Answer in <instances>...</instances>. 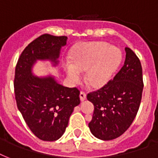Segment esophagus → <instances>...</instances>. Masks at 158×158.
Here are the masks:
<instances>
[{
  "mask_svg": "<svg viewBox=\"0 0 158 158\" xmlns=\"http://www.w3.org/2000/svg\"><path fill=\"white\" fill-rule=\"evenodd\" d=\"M79 98H80L81 102L84 101V100L86 99V94H85L84 92H80V94H79Z\"/></svg>",
  "mask_w": 158,
  "mask_h": 158,
  "instance_id": "obj_1",
  "label": "esophagus"
}]
</instances>
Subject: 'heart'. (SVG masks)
I'll use <instances>...</instances> for the list:
<instances>
[{
  "mask_svg": "<svg viewBox=\"0 0 158 158\" xmlns=\"http://www.w3.org/2000/svg\"><path fill=\"white\" fill-rule=\"evenodd\" d=\"M123 55L116 47L106 43L94 42L81 45L72 54L71 63L64 64L68 79L76 83L85 71L84 80L94 89L107 84L121 64Z\"/></svg>",
  "mask_w": 158,
  "mask_h": 158,
  "instance_id": "heart-1",
  "label": "heart"
}]
</instances>
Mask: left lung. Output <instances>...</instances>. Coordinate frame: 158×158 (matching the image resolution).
I'll list each match as a JSON object with an SVG mask.
<instances>
[{"label":"left lung","mask_w":158,"mask_h":158,"mask_svg":"<svg viewBox=\"0 0 158 158\" xmlns=\"http://www.w3.org/2000/svg\"><path fill=\"white\" fill-rule=\"evenodd\" d=\"M125 60L113 79L87 98L94 106L89 127L102 140L120 137L129 129L139 108L143 89L142 65L130 48H125Z\"/></svg>","instance_id":"8db88e82"}]
</instances>
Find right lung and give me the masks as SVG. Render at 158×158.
Returning a JSON list of instances; mask_svg holds the SVG:
<instances>
[{"label":"right lung","mask_w":158,"mask_h":158,"mask_svg":"<svg viewBox=\"0 0 158 158\" xmlns=\"http://www.w3.org/2000/svg\"><path fill=\"white\" fill-rule=\"evenodd\" d=\"M65 36L43 34L30 43L21 53L14 80L17 107L35 136L43 141H56L65 131L74 108L80 103L79 91L57 83L52 76L33 75L38 60L58 64Z\"/></svg>","instance_id":"add662e5"}]
</instances>
